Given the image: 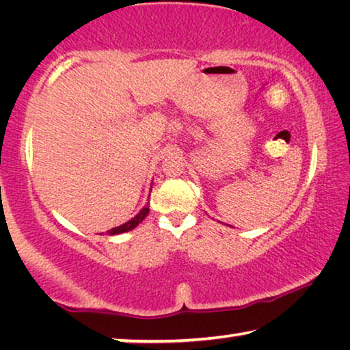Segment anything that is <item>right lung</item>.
Masks as SVG:
<instances>
[{
    "label": "right lung",
    "mask_w": 350,
    "mask_h": 350,
    "mask_svg": "<svg viewBox=\"0 0 350 350\" xmlns=\"http://www.w3.org/2000/svg\"><path fill=\"white\" fill-rule=\"evenodd\" d=\"M148 213H150V206H148V202H146V205L144 206V208H142L133 219H129V221L125 222V224L118 225V227H114V228L108 230V234L109 236H114V234H122V233L131 232V230H134L142 221H144V219L148 216Z\"/></svg>",
    "instance_id": "right-lung-1"
}]
</instances>
